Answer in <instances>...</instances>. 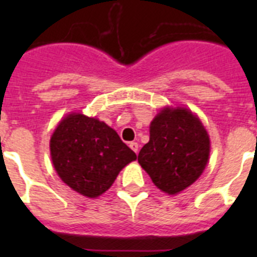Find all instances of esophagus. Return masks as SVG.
<instances>
[{
	"instance_id": "1",
	"label": "esophagus",
	"mask_w": 257,
	"mask_h": 257,
	"mask_svg": "<svg viewBox=\"0 0 257 257\" xmlns=\"http://www.w3.org/2000/svg\"><path fill=\"white\" fill-rule=\"evenodd\" d=\"M130 148L133 149L136 154L139 153V144H138V143H130Z\"/></svg>"
}]
</instances>
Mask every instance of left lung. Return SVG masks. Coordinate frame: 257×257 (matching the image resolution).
Instances as JSON below:
<instances>
[{"label":"left lung","instance_id":"left-lung-1","mask_svg":"<svg viewBox=\"0 0 257 257\" xmlns=\"http://www.w3.org/2000/svg\"><path fill=\"white\" fill-rule=\"evenodd\" d=\"M149 133L138 161L158 189L178 194L192 185L207 165V131L189 109L166 106L154 117Z\"/></svg>","mask_w":257,"mask_h":257}]
</instances>
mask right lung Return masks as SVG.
<instances>
[{
    "instance_id": "add662e5",
    "label": "right lung",
    "mask_w": 257,
    "mask_h": 257,
    "mask_svg": "<svg viewBox=\"0 0 257 257\" xmlns=\"http://www.w3.org/2000/svg\"><path fill=\"white\" fill-rule=\"evenodd\" d=\"M50 153L61 180L88 198L106 192L124 166L136 160L112 127L81 113H70L59 122Z\"/></svg>"
}]
</instances>
